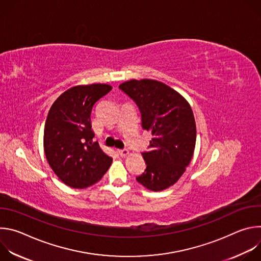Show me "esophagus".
I'll return each instance as SVG.
<instances>
[{
  "label": "esophagus",
  "instance_id": "34e87169",
  "mask_svg": "<svg viewBox=\"0 0 261 261\" xmlns=\"http://www.w3.org/2000/svg\"><path fill=\"white\" fill-rule=\"evenodd\" d=\"M118 154L121 156V157H125L129 154V151L128 150H118Z\"/></svg>",
  "mask_w": 261,
  "mask_h": 261
}]
</instances>
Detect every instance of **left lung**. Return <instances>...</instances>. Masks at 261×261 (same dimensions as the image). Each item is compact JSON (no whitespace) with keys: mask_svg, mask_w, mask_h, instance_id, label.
<instances>
[{"mask_svg":"<svg viewBox=\"0 0 261 261\" xmlns=\"http://www.w3.org/2000/svg\"><path fill=\"white\" fill-rule=\"evenodd\" d=\"M137 104L141 127L152 133L142 153L146 168L136 177L144 188L162 191L174 185L190 164L196 142V124L189 102L155 80H131L119 86Z\"/></svg>","mask_w":261,"mask_h":261,"instance_id":"1","label":"left lung"}]
</instances>
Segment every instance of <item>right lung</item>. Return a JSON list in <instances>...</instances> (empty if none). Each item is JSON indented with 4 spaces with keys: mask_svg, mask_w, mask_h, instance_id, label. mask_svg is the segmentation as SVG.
I'll list each match as a JSON object with an SVG mask.
<instances>
[{
    "mask_svg": "<svg viewBox=\"0 0 261 261\" xmlns=\"http://www.w3.org/2000/svg\"><path fill=\"white\" fill-rule=\"evenodd\" d=\"M111 89L106 84L72 87L48 111L43 136L45 157L57 176L71 188L96 184L113 162L99 143L93 142L91 125L93 106Z\"/></svg>",
    "mask_w": 261,
    "mask_h": 261,
    "instance_id": "obj_1",
    "label": "right lung"
}]
</instances>
